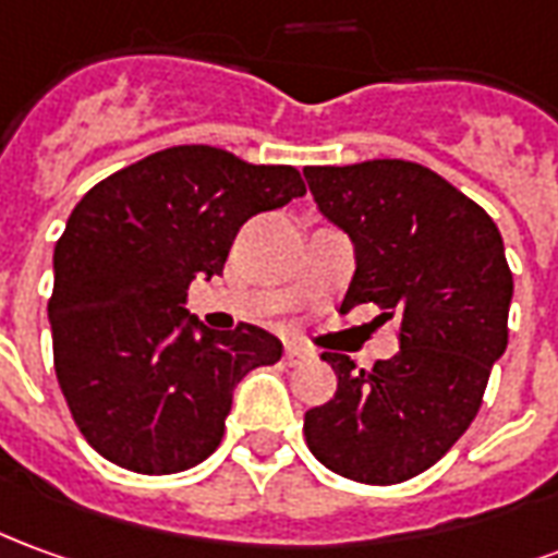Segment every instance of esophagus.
I'll return each mask as SVG.
<instances>
[{
	"mask_svg": "<svg viewBox=\"0 0 558 558\" xmlns=\"http://www.w3.org/2000/svg\"><path fill=\"white\" fill-rule=\"evenodd\" d=\"M283 360L290 362V365H299V362L314 360V353H311L307 347H302V344H295V341H290V344L283 347Z\"/></svg>",
	"mask_w": 558,
	"mask_h": 558,
	"instance_id": "esophagus-1",
	"label": "esophagus"
}]
</instances>
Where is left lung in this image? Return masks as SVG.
I'll list each match as a JSON object with an SVG mask.
<instances>
[{"instance_id": "left-lung-1", "label": "left lung", "mask_w": 558, "mask_h": 558, "mask_svg": "<svg viewBox=\"0 0 558 558\" xmlns=\"http://www.w3.org/2000/svg\"><path fill=\"white\" fill-rule=\"evenodd\" d=\"M305 178L356 247L341 311L374 305L380 323L399 319L392 360L356 368L344 353H323L338 389L305 414V441L347 481H411L465 435L508 347L513 275L501 232L420 162L307 166Z\"/></svg>"}]
</instances>
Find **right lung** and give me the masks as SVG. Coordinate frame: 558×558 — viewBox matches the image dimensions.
Returning <instances> with one entry per match:
<instances>
[{
  "instance_id": "obj_1",
  "label": "right lung",
  "mask_w": 558,
  "mask_h": 558,
  "mask_svg": "<svg viewBox=\"0 0 558 558\" xmlns=\"http://www.w3.org/2000/svg\"><path fill=\"white\" fill-rule=\"evenodd\" d=\"M305 196L292 166H251L181 144L108 174L53 247V368L87 444L138 474H174L220 447L232 389L283 353L241 323L211 332L186 314L196 275H220L251 217ZM193 328H202L196 336Z\"/></svg>"
}]
</instances>
